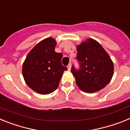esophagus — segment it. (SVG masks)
Here are the masks:
<instances>
[{"instance_id": "obj_1", "label": "esophagus", "mask_w": 130, "mask_h": 130, "mask_svg": "<svg viewBox=\"0 0 130 130\" xmlns=\"http://www.w3.org/2000/svg\"><path fill=\"white\" fill-rule=\"evenodd\" d=\"M68 70H71V64H69L68 65Z\"/></svg>"}]
</instances>
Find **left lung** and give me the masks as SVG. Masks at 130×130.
Returning <instances> with one entry per match:
<instances>
[{"label": "left lung", "instance_id": "8db88e82", "mask_svg": "<svg viewBox=\"0 0 130 130\" xmlns=\"http://www.w3.org/2000/svg\"><path fill=\"white\" fill-rule=\"evenodd\" d=\"M79 69L72 66L71 72L81 90L88 93L98 91L111 81L114 66L109 55L97 41L87 39L77 46Z\"/></svg>", "mask_w": 130, "mask_h": 130}]
</instances>
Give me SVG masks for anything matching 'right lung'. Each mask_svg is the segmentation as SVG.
I'll use <instances>...</instances> for the list:
<instances>
[{
    "label": "right lung",
    "instance_id": "1",
    "mask_svg": "<svg viewBox=\"0 0 130 130\" xmlns=\"http://www.w3.org/2000/svg\"><path fill=\"white\" fill-rule=\"evenodd\" d=\"M57 42L47 38L39 42L27 55L22 72L26 85L41 94H49L58 87L64 71L63 55L55 51Z\"/></svg>",
    "mask_w": 130,
    "mask_h": 130
}]
</instances>
